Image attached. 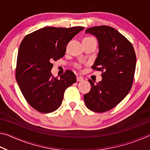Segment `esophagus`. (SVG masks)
<instances>
[{
	"mask_svg": "<svg viewBox=\"0 0 150 150\" xmlns=\"http://www.w3.org/2000/svg\"><path fill=\"white\" fill-rule=\"evenodd\" d=\"M77 81H78V82H80V81H83V78L81 77H79V76H77Z\"/></svg>",
	"mask_w": 150,
	"mask_h": 150,
	"instance_id": "1",
	"label": "esophagus"
}]
</instances>
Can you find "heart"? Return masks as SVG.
Returning a JSON list of instances; mask_svg holds the SVG:
<instances>
[{
    "label": "heart",
    "mask_w": 150,
    "mask_h": 150,
    "mask_svg": "<svg viewBox=\"0 0 150 150\" xmlns=\"http://www.w3.org/2000/svg\"><path fill=\"white\" fill-rule=\"evenodd\" d=\"M93 39H95V38H92V37H87V38H84V40H91ZM75 66L77 68V69H81V65L79 64V63H76Z\"/></svg>",
    "instance_id": "1"
}]
</instances>
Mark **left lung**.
I'll use <instances>...</instances> for the list:
<instances>
[{
    "label": "left lung",
    "mask_w": 150,
    "mask_h": 150,
    "mask_svg": "<svg viewBox=\"0 0 150 150\" xmlns=\"http://www.w3.org/2000/svg\"><path fill=\"white\" fill-rule=\"evenodd\" d=\"M98 41L99 52L92 66L102 72V81L93 82L84 95L87 107L96 112H104L118 105L132 87L136 56L131 42L113 28L99 26L86 30Z\"/></svg>",
    "instance_id": "left-lung-1"
}]
</instances>
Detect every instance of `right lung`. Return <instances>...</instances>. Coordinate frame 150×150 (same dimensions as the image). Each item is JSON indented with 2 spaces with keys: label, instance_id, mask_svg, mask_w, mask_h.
<instances>
[{
  "label": "right lung",
  "instance_id": "add662e5",
  "mask_svg": "<svg viewBox=\"0 0 150 150\" xmlns=\"http://www.w3.org/2000/svg\"><path fill=\"white\" fill-rule=\"evenodd\" d=\"M83 29L45 27L26 35L20 44L16 79L28 103L40 112L57 110L66 88L77 81L71 71H65L58 79L51 70L52 62L64 56L68 43Z\"/></svg>",
  "mask_w": 150,
  "mask_h": 150
}]
</instances>
